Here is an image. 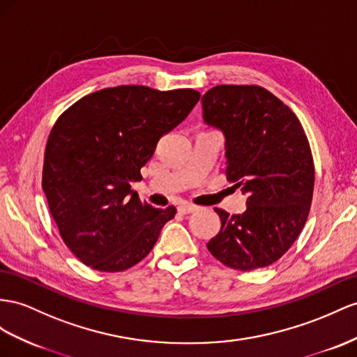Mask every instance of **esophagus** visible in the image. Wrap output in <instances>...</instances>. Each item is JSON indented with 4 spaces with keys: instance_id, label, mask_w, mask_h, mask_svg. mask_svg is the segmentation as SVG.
<instances>
[{
    "instance_id": "esophagus-1",
    "label": "esophagus",
    "mask_w": 357,
    "mask_h": 357,
    "mask_svg": "<svg viewBox=\"0 0 357 357\" xmlns=\"http://www.w3.org/2000/svg\"><path fill=\"white\" fill-rule=\"evenodd\" d=\"M178 209H179V211H181L182 214H188V213L196 211L197 206L193 205V204H188V202H182V204H179Z\"/></svg>"
}]
</instances>
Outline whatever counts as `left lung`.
Here are the masks:
<instances>
[{"label":"left lung","instance_id":"1","mask_svg":"<svg viewBox=\"0 0 357 357\" xmlns=\"http://www.w3.org/2000/svg\"><path fill=\"white\" fill-rule=\"evenodd\" d=\"M202 108L205 123L225 134L227 181L248 195L243 214L214 208L222 229L206 248L235 270L271 266L298 238L312 204L315 170L303 126L259 86H215Z\"/></svg>","mask_w":357,"mask_h":357}]
</instances>
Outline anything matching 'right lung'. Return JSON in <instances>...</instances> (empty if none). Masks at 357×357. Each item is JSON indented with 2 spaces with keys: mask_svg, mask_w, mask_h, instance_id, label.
<instances>
[{
  "mask_svg": "<svg viewBox=\"0 0 357 357\" xmlns=\"http://www.w3.org/2000/svg\"><path fill=\"white\" fill-rule=\"evenodd\" d=\"M200 99L193 89L117 86L63 113L45 149L42 188L63 241L98 271H123L148 257L175 206L153 208L131 190L157 143Z\"/></svg>",
  "mask_w": 357,
  "mask_h": 357,
  "instance_id": "right-lung-1",
  "label": "right lung"
}]
</instances>
